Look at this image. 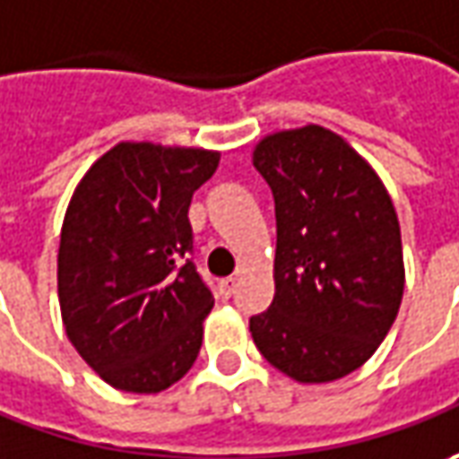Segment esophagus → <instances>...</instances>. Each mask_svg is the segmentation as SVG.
<instances>
[{
    "label": "esophagus",
    "instance_id": "esophagus-1",
    "mask_svg": "<svg viewBox=\"0 0 459 459\" xmlns=\"http://www.w3.org/2000/svg\"><path fill=\"white\" fill-rule=\"evenodd\" d=\"M236 281H238V279H236V277L221 279V284H218V290H221V297H223V299H229L230 294L236 292Z\"/></svg>",
    "mask_w": 459,
    "mask_h": 459
}]
</instances>
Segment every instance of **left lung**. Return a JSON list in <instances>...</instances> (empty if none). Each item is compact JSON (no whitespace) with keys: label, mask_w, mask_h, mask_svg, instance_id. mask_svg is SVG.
Wrapping results in <instances>:
<instances>
[{"label":"left lung","mask_w":459,"mask_h":459,"mask_svg":"<svg viewBox=\"0 0 459 459\" xmlns=\"http://www.w3.org/2000/svg\"><path fill=\"white\" fill-rule=\"evenodd\" d=\"M254 167L274 195L277 292L248 330L294 381L342 378L376 353L402 305L394 203L368 162L323 126L266 136Z\"/></svg>","instance_id":"1"}]
</instances>
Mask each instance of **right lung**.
<instances>
[{"instance_id": "right-lung-1", "label": "right lung", "mask_w": 459, "mask_h": 459, "mask_svg": "<svg viewBox=\"0 0 459 459\" xmlns=\"http://www.w3.org/2000/svg\"><path fill=\"white\" fill-rule=\"evenodd\" d=\"M221 154L121 142L73 193L57 297L75 351L106 384L157 394L195 363L213 292L193 261L190 200Z\"/></svg>"}]
</instances>
